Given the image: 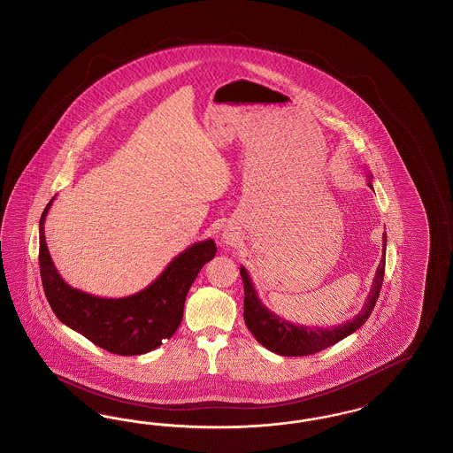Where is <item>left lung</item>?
<instances>
[{
  "instance_id": "1",
  "label": "left lung",
  "mask_w": 453,
  "mask_h": 453,
  "mask_svg": "<svg viewBox=\"0 0 453 453\" xmlns=\"http://www.w3.org/2000/svg\"><path fill=\"white\" fill-rule=\"evenodd\" d=\"M372 175H368V186H372ZM385 250H387V234H383V254L381 261L376 267L373 284L370 289V295L366 296L365 306L361 311L349 321L343 325L333 326V328H312V326H301L293 325L281 316L269 311L263 304V301L257 296L254 284L250 281V273L244 265L239 267L241 278L244 282V321L250 328L254 338L267 348L273 353H278L281 357H308L314 355L331 344L338 343L355 333L357 329L365 325V321L370 318L373 311L376 299L380 296L383 276H385Z\"/></svg>"
}]
</instances>
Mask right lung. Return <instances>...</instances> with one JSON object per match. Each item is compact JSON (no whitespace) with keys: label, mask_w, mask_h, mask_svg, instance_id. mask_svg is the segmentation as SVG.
<instances>
[{"label":"right lung","mask_w":453,"mask_h":453,"mask_svg":"<svg viewBox=\"0 0 453 453\" xmlns=\"http://www.w3.org/2000/svg\"><path fill=\"white\" fill-rule=\"evenodd\" d=\"M51 203L53 199L40 219L38 259L45 296L57 318L96 346L122 357L149 353L169 340L182 321L188 288L203 265L216 256V242L205 239L188 246L156 281L132 296H94L63 281L50 257L45 219Z\"/></svg>","instance_id":"obj_1"}]
</instances>
